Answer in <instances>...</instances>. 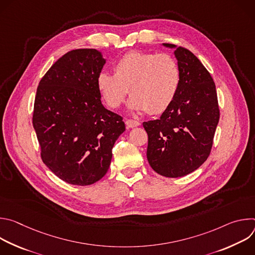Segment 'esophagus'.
Listing matches in <instances>:
<instances>
[{"label": "esophagus", "instance_id": "esophagus-1", "mask_svg": "<svg viewBox=\"0 0 255 255\" xmlns=\"http://www.w3.org/2000/svg\"><path fill=\"white\" fill-rule=\"evenodd\" d=\"M125 123H126V126H127L128 128H135V127H137V126H139V125H140V123H139L138 121L130 120V119L126 120V121H125Z\"/></svg>", "mask_w": 255, "mask_h": 255}]
</instances>
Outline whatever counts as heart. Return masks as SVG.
I'll list each match as a JSON object with an SVG mask.
<instances>
[{
  "mask_svg": "<svg viewBox=\"0 0 255 255\" xmlns=\"http://www.w3.org/2000/svg\"><path fill=\"white\" fill-rule=\"evenodd\" d=\"M179 85V66L171 55L141 51L124 54L114 65V75L102 71L97 79L98 91L109 108H119L130 89V110L150 114L166 110Z\"/></svg>",
  "mask_w": 255,
  "mask_h": 255,
  "instance_id": "obj_1",
  "label": "heart"
}]
</instances>
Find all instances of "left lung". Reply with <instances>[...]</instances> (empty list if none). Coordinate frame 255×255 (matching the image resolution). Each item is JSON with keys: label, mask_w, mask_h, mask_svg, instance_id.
<instances>
[{"label": "left lung", "mask_w": 255, "mask_h": 255, "mask_svg": "<svg viewBox=\"0 0 255 255\" xmlns=\"http://www.w3.org/2000/svg\"><path fill=\"white\" fill-rule=\"evenodd\" d=\"M180 70L172 104L159 119L144 122L148 134L147 160L154 171L179 177L198 169L208 158L220 112L215 83L190 50L169 43Z\"/></svg>", "instance_id": "obj_1"}]
</instances>
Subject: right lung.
<instances>
[{"label": "right lung", "instance_id": "add662e5", "mask_svg": "<svg viewBox=\"0 0 255 255\" xmlns=\"http://www.w3.org/2000/svg\"><path fill=\"white\" fill-rule=\"evenodd\" d=\"M106 59L97 49L60 57L41 79L33 127L45 165L70 185L89 186L108 171L112 148L125 131L123 118L101 102L97 79Z\"/></svg>", "mask_w": 255, "mask_h": 255}]
</instances>
